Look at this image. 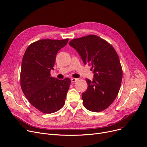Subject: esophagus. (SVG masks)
Returning <instances> with one entry per match:
<instances>
[{"label":"esophagus","mask_w":147,"mask_h":147,"mask_svg":"<svg viewBox=\"0 0 147 147\" xmlns=\"http://www.w3.org/2000/svg\"><path fill=\"white\" fill-rule=\"evenodd\" d=\"M78 80H79L78 79H76V78H71V80L72 83H74L76 82H77Z\"/></svg>","instance_id":"esophagus-1"}]
</instances>
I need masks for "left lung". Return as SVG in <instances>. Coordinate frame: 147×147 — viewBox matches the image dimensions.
<instances>
[{
	"mask_svg": "<svg viewBox=\"0 0 147 147\" xmlns=\"http://www.w3.org/2000/svg\"><path fill=\"white\" fill-rule=\"evenodd\" d=\"M78 52L84 64L91 65L94 78L86 79L87 90L82 94L86 109L103 111L116 98L123 79V70L117 53L112 45L94 35L76 38L69 42Z\"/></svg>",
	"mask_w": 147,
	"mask_h": 147,
	"instance_id": "left-lung-1",
	"label": "left lung"
}]
</instances>
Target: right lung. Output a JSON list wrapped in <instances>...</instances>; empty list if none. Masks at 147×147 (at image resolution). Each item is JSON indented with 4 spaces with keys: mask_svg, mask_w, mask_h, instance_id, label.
<instances>
[{
    "mask_svg": "<svg viewBox=\"0 0 147 147\" xmlns=\"http://www.w3.org/2000/svg\"><path fill=\"white\" fill-rule=\"evenodd\" d=\"M65 40H41L30 44L22 62L20 85L30 103L44 113L58 111L65 104L71 80L50 76L56 54L67 44Z\"/></svg>",
    "mask_w": 147,
    "mask_h": 147,
    "instance_id": "1",
    "label": "right lung"
}]
</instances>
